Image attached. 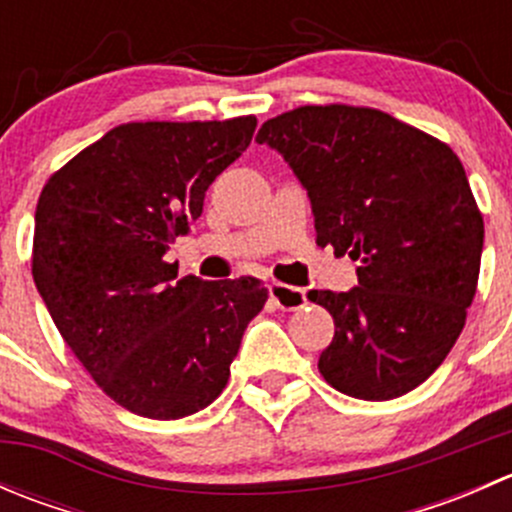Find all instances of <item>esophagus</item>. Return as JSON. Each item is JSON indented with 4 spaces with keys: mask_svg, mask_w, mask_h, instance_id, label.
<instances>
[{
    "mask_svg": "<svg viewBox=\"0 0 512 512\" xmlns=\"http://www.w3.org/2000/svg\"><path fill=\"white\" fill-rule=\"evenodd\" d=\"M270 297L272 302H275L280 309H285V312H294V309H299L304 302H307V294H304L302 287H289V285H282V282H272Z\"/></svg>",
    "mask_w": 512,
    "mask_h": 512,
    "instance_id": "esophagus-1",
    "label": "esophagus"
}]
</instances>
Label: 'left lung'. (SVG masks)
Returning a JSON list of instances; mask_svg holds the SVG:
<instances>
[{
    "instance_id": "1",
    "label": "left lung",
    "mask_w": 512,
    "mask_h": 512,
    "mask_svg": "<svg viewBox=\"0 0 512 512\" xmlns=\"http://www.w3.org/2000/svg\"><path fill=\"white\" fill-rule=\"evenodd\" d=\"M312 203L319 245L356 262L349 292L312 289L334 317L319 371L342 394L386 401L441 366L476 297L483 218L446 143L376 108L302 106L262 123Z\"/></svg>"
}]
</instances>
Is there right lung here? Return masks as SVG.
Here are the masks:
<instances>
[{
  "label": "right lung",
  "instance_id": "obj_1",
  "mask_svg": "<svg viewBox=\"0 0 512 512\" xmlns=\"http://www.w3.org/2000/svg\"><path fill=\"white\" fill-rule=\"evenodd\" d=\"M255 126V116L123 123L41 190L34 285L76 359L133 414L170 421L213 404L265 307L255 277L178 280L163 260Z\"/></svg>",
  "mask_w": 512,
  "mask_h": 512
}]
</instances>
